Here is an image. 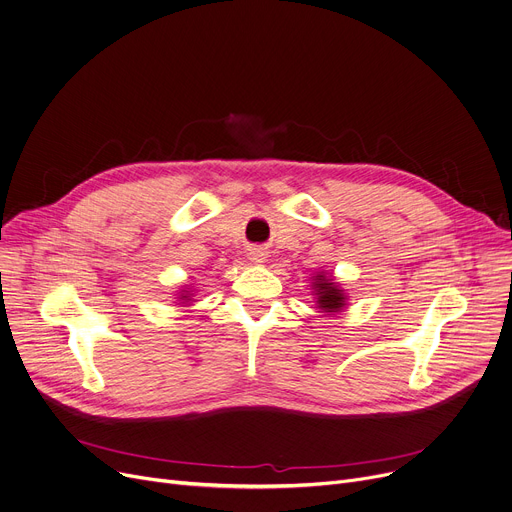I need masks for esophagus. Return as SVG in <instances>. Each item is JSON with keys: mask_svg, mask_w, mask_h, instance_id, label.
Returning <instances> with one entry per match:
<instances>
[{"mask_svg": "<svg viewBox=\"0 0 512 512\" xmlns=\"http://www.w3.org/2000/svg\"><path fill=\"white\" fill-rule=\"evenodd\" d=\"M251 259L257 261V263H261V261L265 259V253H263L261 249H253V251H251Z\"/></svg>", "mask_w": 512, "mask_h": 512, "instance_id": "1", "label": "esophagus"}]
</instances>
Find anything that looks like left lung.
Wrapping results in <instances>:
<instances>
[{"instance_id":"left-lung-1","label":"left lung","mask_w":512,"mask_h":512,"mask_svg":"<svg viewBox=\"0 0 512 512\" xmlns=\"http://www.w3.org/2000/svg\"><path fill=\"white\" fill-rule=\"evenodd\" d=\"M316 294H318V304L322 310L327 312H337L341 310L345 304V298L341 294V290L337 286H333L331 280H327L324 275H316V282H314Z\"/></svg>"}]
</instances>
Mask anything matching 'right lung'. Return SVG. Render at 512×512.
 <instances>
[{"label":"right lung","mask_w":512,"mask_h":512,"mask_svg":"<svg viewBox=\"0 0 512 512\" xmlns=\"http://www.w3.org/2000/svg\"><path fill=\"white\" fill-rule=\"evenodd\" d=\"M183 298H185V296H183Z\"/></svg>","instance_id":"1"}]
</instances>
